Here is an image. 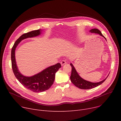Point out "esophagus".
<instances>
[{
	"instance_id": "34e87169",
	"label": "esophagus",
	"mask_w": 121,
	"mask_h": 121,
	"mask_svg": "<svg viewBox=\"0 0 121 121\" xmlns=\"http://www.w3.org/2000/svg\"><path fill=\"white\" fill-rule=\"evenodd\" d=\"M66 61L65 60H62V61H61V62H60V63H61V65H63L64 64H66Z\"/></svg>"
}]
</instances>
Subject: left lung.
<instances>
[{
  "label": "left lung",
  "mask_w": 121,
  "mask_h": 121,
  "mask_svg": "<svg viewBox=\"0 0 121 121\" xmlns=\"http://www.w3.org/2000/svg\"><path fill=\"white\" fill-rule=\"evenodd\" d=\"M91 33H98L103 37H104L105 40H106L105 37L103 36L101 32L99 30L97 29H93L90 30V31ZM70 65L72 67V71H71V75L70 76V80L71 82L75 85L76 87L78 88L81 89H84V90H89V89H91L94 88L97 86L100 85L103 82H104L107 77L105 78L104 80H103L99 82H97V83H93L87 80H85L82 78H81L78 73H77L76 70L75 69V67H74L73 65L72 64L70 63Z\"/></svg>",
  "instance_id": "8db88e82"
}]
</instances>
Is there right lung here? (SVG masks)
<instances>
[{"mask_svg":"<svg viewBox=\"0 0 121 121\" xmlns=\"http://www.w3.org/2000/svg\"><path fill=\"white\" fill-rule=\"evenodd\" d=\"M41 31V30H34L22 34L16 40L11 49V65L15 76L24 87L34 92H41L48 90L54 83L56 73L61 67L60 63H57L31 77L24 76L19 72L15 60L16 48L22 40L39 35Z\"/></svg>","mask_w":121,"mask_h":121,"instance_id":"obj_1","label":"right lung"}]
</instances>
